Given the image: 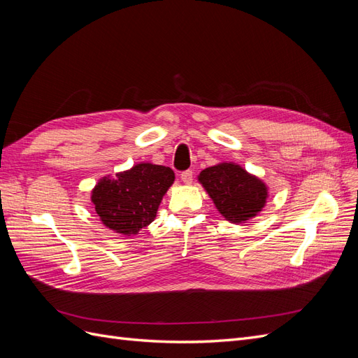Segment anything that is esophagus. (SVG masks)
Returning a JSON list of instances; mask_svg holds the SVG:
<instances>
[{
    "instance_id": "esophagus-1",
    "label": "esophagus",
    "mask_w": 358,
    "mask_h": 358,
    "mask_svg": "<svg viewBox=\"0 0 358 358\" xmlns=\"http://www.w3.org/2000/svg\"><path fill=\"white\" fill-rule=\"evenodd\" d=\"M180 180L185 183V185H189V183L192 182V171L191 170H187V171H183L182 175H180Z\"/></svg>"
}]
</instances>
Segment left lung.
Returning <instances> with one entry per match:
<instances>
[{
  "instance_id": "8db88e82",
  "label": "left lung",
  "mask_w": 358,
  "mask_h": 358,
  "mask_svg": "<svg viewBox=\"0 0 358 358\" xmlns=\"http://www.w3.org/2000/svg\"><path fill=\"white\" fill-rule=\"evenodd\" d=\"M197 179L215 208L233 224L255 218L268 199L266 183L236 162H220L204 169Z\"/></svg>"
}]
</instances>
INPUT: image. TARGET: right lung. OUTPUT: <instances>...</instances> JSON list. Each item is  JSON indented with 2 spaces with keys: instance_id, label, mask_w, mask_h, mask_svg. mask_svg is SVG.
<instances>
[{
  "instance_id": "right-lung-1",
  "label": "right lung",
  "mask_w": 358,
  "mask_h": 358,
  "mask_svg": "<svg viewBox=\"0 0 358 358\" xmlns=\"http://www.w3.org/2000/svg\"><path fill=\"white\" fill-rule=\"evenodd\" d=\"M175 182L170 167L140 162L103 176L92 189L91 200L100 221L112 231L131 236L155 220L162 197Z\"/></svg>"
}]
</instances>
